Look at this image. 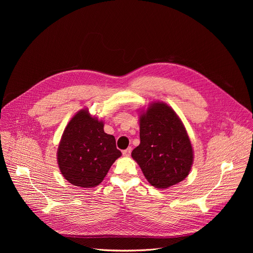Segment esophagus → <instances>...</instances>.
I'll return each instance as SVG.
<instances>
[{"instance_id":"1","label":"esophagus","mask_w":253,"mask_h":253,"mask_svg":"<svg viewBox=\"0 0 253 253\" xmlns=\"http://www.w3.org/2000/svg\"><path fill=\"white\" fill-rule=\"evenodd\" d=\"M131 151H132V148L131 147H128L127 149H125V150H123V155L124 156H130V154H131Z\"/></svg>"}]
</instances>
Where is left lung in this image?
Returning a JSON list of instances; mask_svg holds the SVG:
<instances>
[{
    "mask_svg": "<svg viewBox=\"0 0 253 253\" xmlns=\"http://www.w3.org/2000/svg\"><path fill=\"white\" fill-rule=\"evenodd\" d=\"M140 144L131 153L148 182L159 189L184 180L193 163L186 129L170 106L154 102L140 114Z\"/></svg>",
    "mask_w": 253,
    "mask_h": 253,
    "instance_id": "8db88e82",
    "label": "left lung"
}]
</instances>
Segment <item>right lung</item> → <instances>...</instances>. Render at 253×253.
<instances>
[{
    "mask_svg": "<svg viewBox=\"0 0 253 253\" xmlns=\"http://www.w3.org/2000/svg\"><path fill=\"white\" fill-rule=\"evenodd\" d=\"M113 135L104 132V123L87 109L70 120L62 135L57 161L61 173L75 186L99 185L112 164L121 156Z\"/></svg>",
    "mask_w": 253,
    "mask_h": 253,
    "instance_id": "right-lung-1",
    "label": "right lung"
}]
</instances>
